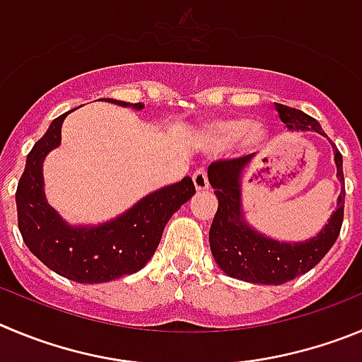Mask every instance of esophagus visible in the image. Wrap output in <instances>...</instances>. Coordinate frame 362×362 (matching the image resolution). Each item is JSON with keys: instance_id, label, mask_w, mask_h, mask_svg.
Masks as SVG:
<instances>
[{"instance_id": "34e87169", "label": "esophagus", "mask_w": 362, "mask_h": 362, "mask_svg": "<svg viewBox=\"0 0 362 362\" xmlns=\"http://www.w3.org/2000/svg\"><path fill=\"white\" fill-rule=\"evenodd\" d=\"M193 184L198 193H202L205 189H209V178H207V171H205V169H198L197 173L193 175Z\"/></svg>"}]
</instances>
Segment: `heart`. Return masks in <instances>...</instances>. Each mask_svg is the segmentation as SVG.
Segmentation results:
<instances>
[{
    "label": "heart",
    "mask_w": 362,
    "mask_h": 362,
    "mask_svg": "<svg viewBox=\"0 0 362 362\" xmlns=\"http://www.w3.org/2000/svg\"><path fill=\"white\" fill-rule=\"evenodd\" d=\"M207 141L214 146H227L240 139L243 149H258L267 141V128L262 122H250L247 117H226L207 126Z\"/></svg>",
    "instance_id": "heart-1"
}]
</instances>
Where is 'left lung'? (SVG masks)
<instances>
[{"mask_svg":"<svg viewBox=\"0 0 362 362\" xmlns=\"http://www.w3.org/2000/svg\"><path fill=\"white\" fill-rule=\"evenodd\" d=\"M283 124L291 132H315L325 135L321 126L301 110L276 103ZM252 155L234 160L213 162L207 177L218 198V211L209 230L211 252L214 262L230 278L258 285H281L314 269L332 249L344 214V187L337 197V209L325 227L305 242H279L258 233L245 220L242 205V177L252 162ZM337 178L343 184V157L334 148Z\"/></svg>","mask_w":362,"mask_h":362,"instance_id":"8db88e82","label":"left lung"}]
</instances>
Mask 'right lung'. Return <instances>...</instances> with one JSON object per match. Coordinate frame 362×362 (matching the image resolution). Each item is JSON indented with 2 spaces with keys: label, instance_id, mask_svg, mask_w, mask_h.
<instances>
[{
  "label": "right lung",
  "instance_id": "1",
  "mask_svg": "<svg viewBox=\"0 0 362 362\" xmlns=\"http://www.w3.org/2000/svg\"><path fill=\"white\" fill-rule=\"evenodd\" d=\"M112 100L142 110V103ZM70 113V112H68ZM68 113L52 120L47 133L28 153L16 191L18 226L23 240L50 270L77 283H106L141 270L157 250L165 223L197 191L191 177L153 191L110 221L70 226L45 197L43 162L61 144V126Z\"/></svg>",
  "mask_w": 362,
  "mask_h": 362
}]
</instances>
